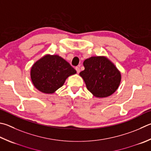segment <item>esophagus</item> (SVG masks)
<instances>
[{
  "mask_svg": "<svg viewBox=\"0 0 151 151\" xmlns=\"http://www.w3.org/2000/svg\"><path fill=\"white\" fill-rule=\"evenodd\" d=\"M75 69H76V72H77V73H80V68H79V67H75Z\"/></svg>",
  "mask_w": 151,
  "mask_h": 151,
  "instance_id": "obj_1",
  "label": "esophagus"
}]
</instances>
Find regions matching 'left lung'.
Returning <instances> with one entry per match:
<instances>
[{"label":"left lung","instance_id":"obj_1","mask_svg":"<svg viewBox=\"0 0 151 151\" xmlns=\"http://www.w3.org/2000/svg\"><path fill=\"white\" fill-rule=\"evenodd\" d=\"M84 70L79 75L88 91L96 98H106L116 91L122 81L120 71L106 56H92L84 60Z\"/></svg>","mask_w":151,"mask_h":151}]
</instances>
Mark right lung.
Listing matches in <instances>:
<instances>
[{"instance_id": "obj_1", "label": "right lung", "mask_w": 151, "mask_h": 151, "mask_svg": "<svg viewBox=\"0 0 151 151\" xmlns=\"http://www.w3.org/2000/svg\"><path fill=\"white\" fill-rule=\"evenodd\" d=\"M75 68L58 55L47 54L32 65L30 77L34 86L45 94H53L64 84Z\"/></svg>"}]
</instances>
